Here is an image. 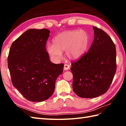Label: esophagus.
Returning a JSON list of instances; mask_svg holds the SVG:
<instances>
[{
	"instance_id": "obj_1",
	"label": "esophagus",
	"mask_w": 126,
	"mask_h": 126,
	"mask_svg": "<svg viewBox=\"0 0 126 126\" xmlns=\"http://www.w3.org/2000/svg\"><path fill=\"white\" fill-rule=\"evenodd\" d=\"M70 68V65L67 64H65L64 65V70H67Z\"/></svg>"
}]
</instances>
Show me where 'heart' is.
Segmentation results:
<instances>
[{"label":"heart","instance_id":"obj_1","mask_svg":"<svg viewBox=\"0 0 126 126\" xmlns=\"http://www.w3.org/2000/svg\"><path fill=\"white\" fill-rule=\"evenodd\" d=\"M89 36L83 30H71L61 32L52 40V45L48 44L47 51L53 60H58L62 52L65 51L66 57L77 60L83 55L89 47Z\"/></svg>","mask_w":126,"mask_h":126}]
</instances>
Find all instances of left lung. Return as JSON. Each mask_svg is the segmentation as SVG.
Returning a JSON list of instances; mask_svg holds the SVG:
<instances>
[{
	"label": "left lung",
	"instance_id": "1",
	"mask_svg": "<svg viewBox=\"0 0 126 126\" xmlns=\"http://www.w3.org/2000/svg\"><path fill=\"white\" fill-rule=\"evenodd\" d=\"M94 39L88 51L71 62L73 88L82 98H93L106 93L116 71V51L113 41L103 30L93 26Z\"/></svg>",
	"mask_w": 126,
	"mask_h": 126
}]
</instances>
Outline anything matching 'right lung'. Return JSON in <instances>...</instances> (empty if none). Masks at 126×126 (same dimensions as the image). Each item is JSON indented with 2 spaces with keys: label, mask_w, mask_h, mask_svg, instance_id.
<instances>
[{
  "label": "right lung",
  "mask_w": 126,
  "mask_h": 126,
  "mask_svg": "<svg viewBox=\"0 0 126 126\" xmlns=\"http://www.w3.org/2000/svg\"><path fill=\"white\" fill-rule=\"evenodd\" d=\"M50 31L29 29L13 42L7 58L12 83L28 100L42 102L51 96L64 64L50 61L46 43Z\"/></svg>",
  "instance_id": "add662e5"
}]
</instances>
